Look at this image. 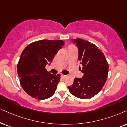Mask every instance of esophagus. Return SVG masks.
Segmentation results:
<instances>
[{
    "label": "esophagus",
    "mask_w": 127,
    "mask_h": 127,
    "mask_svg": "<svg viewBox=\"0 0 127 127\" xmlns=\"http://www.w3.org/2000/svg\"><path fill=\"white\" fill-rule=\"evenodd\" d=\"M61 77H62V79H65V78L67 77V75L62 74V75H61Z\"/></svg>",
    "instance_id": "34e87169"
}]
</instances>
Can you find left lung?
I'll return each mask as SVG.
<instances>
[{
  "label": "left lung",
  "mask_w": 127,
  "mask_h": 127,
  "mask_svg": "<svg viewBox=\"0 0 127 127\" xmlns=\"http://www.w3.org/2000/svg\"><path fill=\"white\" fill-rule=\"evenodd\" d=\"M78 50V60L82 78H75L71 86H68L72 95L81 99L91 98L101 90L107 79L108 64L103 53L97 46L81 39H72Z\"/></svg>",
  "instance_id": "obj_1"
}]
</instances>
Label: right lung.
<instances>
[{
	"label": "right lung",
	"mask_w": 127,
	"mask_h": 127,
	"mask_svg": "<svg viewBox=\"0 0 127 127\" xmlns=\"http://www.w3.org/2000/svg\"><path fill=\"white\" fill-rule=\"evenodd\" d=\"M65 43L63 40H41L29 44L21 54L17 74L24 90L38 100L47 99L55 92L60 75H54L45 67Z\"/></svg>",
	"instance_id": "obj_1"
}]
</instances>
